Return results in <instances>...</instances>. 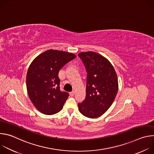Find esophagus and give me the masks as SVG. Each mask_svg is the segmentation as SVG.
Wrapping results in <instances>:
<instances>
[{
    "mask_svg": "<svg viewBox=\"0 0 154 154\" xmlns=\"http://www.w3.org/2000/svg\"><path fill=\"white\" fill-rule=\"evenodd\" d=\"M74 94H75V92H74V91H71V92L70 93V95H71V96H73L74 95Z\"/></svg>",
    "mask_w": 154,
    "mask_h": 154,
    "instance_id": "34e87169",
    "label": "esophagus"
}]
</instances>
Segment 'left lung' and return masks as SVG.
I'll use <instances>...</instances> for the list:
<instances>
[{"mask_svg": "<svg viewBox=\"0 0 154 154\" xmlns=\"http://www.w3.org/2000/svg\"><path fill=\"white\" fill-rule=\"evenodd\" d=\"M78 56L87 72L86 97L78 103L79 109L86 117L96 118L110 107L116 97L117 75L110 62L97 53L81 52Z\"/></svg>", "mask_w": 154, "mask_h": 154, "instance_id": "1", "label": "left lung"}]
</instances>
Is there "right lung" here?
<instances>
[{
    "label": "right lung",
    "instance_id": "1",
    "mask_svg": "<svg viewBox=\"0 0 154 154\" xmlns=\"http://www.w3.org/2000/svg\"><path fill=\"white\" fill-rule=\"evenodd\" d=\"M75 57L71 53L51 49L38 55L30 64L26 77L27 93L42 113L52 115L63 107L69 95L60 90L58 72Z\"/></svg>",
    "mask_w": 154,
    "mask_h": 154
}]
</instances>
